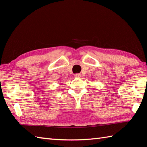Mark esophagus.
Listing matches in <instances>:
<instances>
[{
    "label": "esophagus",
    "mask_w": 147,
    "mask_h": 147,
    "mask_svg": "<svg viewBox=\"0 0 147 147\" xmlns=\"http://www.w3.org/2000/svg\"><path fill=\"white\" fill-rule=\"evenodd\" d=\"M74 76L76 77V78H80L81 76H82V75H81V74H79V73H77V74H74Z\"/></svg>",
    "instance_id": "esophagus-1"
}]
</instances>
